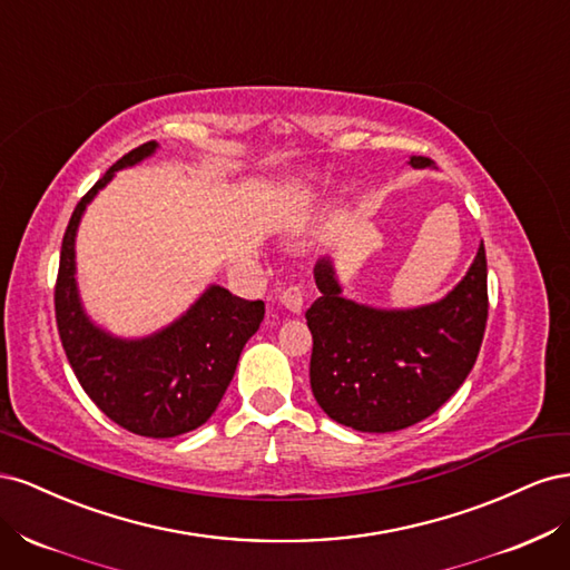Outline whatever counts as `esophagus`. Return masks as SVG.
<instances>
[{"mask_svg": "<svg viewBox=\"0 0 570 570\" xmlns=\"http://www.w3.org/2000/svg\"><path fill=\"white\" fill-rule=\"evenodd\" d=\"M281 302L292 314H302L304 312V289L299 285H289L281 292Z\"/></svg>", "mask_w": 570, "mask_h": 570, "instance_id": "esophagus-1", "label": "esophagus"}]
</instances>
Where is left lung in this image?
Wrapping results in <instances>:
<instances>
[{
	"label": "left lung",
	"instance_id": "1",
	"mask_svg": "<svg viewBox=\"0 0 570 570\" xmlns=\"http://www.w3.org/2000/svg\"><path fill=\"white\" fill-rule=\"evenodd\" d=\"M413 168H435L411 157ZM321 297L306 312L314 335L312 392L333 421L361 433H394L450 400L471 373L488 323V258L478 254L440 302L375 308L342 297L331 258H318Z\"/></svg>",
	"mask_w": 570,
	"mask_h": 570
}]
</instances>
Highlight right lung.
<instances>
[{"instance_id": "add662e5", "label": "right lung", "mask_w": 570, "mask_h": 570, "mask_svg": "<svg viewBox=\"0 0 570 570\" xmlns=\"http://www.w3.org/2000/svg\"><path fill=\"white\" fill-rule=\"evenodd\" d=\"M157 149L151 140L128 151L78 202L63 233L55 308L68 364L90 400L120 428L161 440L212 419L266 308L262 299H239L209 285L180 318L137 340L116 337L85 314L76 283L80 218L116 170L145 161Z\"/></svg>"}]
</instances>
